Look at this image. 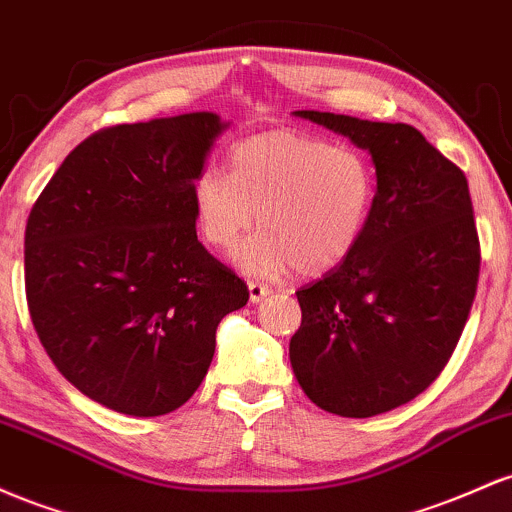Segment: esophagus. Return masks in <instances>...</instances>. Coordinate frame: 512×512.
<instances>
[{
    "label": "esophagus",
    "mask_w": 512,
    "mask_h": 512,
    "mask_svg": "<svg viewBox=\"0 0 512 512\" xmlns=\"http://www.w3.org/2000/svg\"><path fill=\"white\" fill-rule=\"evenodd\" d=\"M268 295H271V287L256 283V280H251V283H249V300L251 302H261L263 297H268Z\"/></svg>",
    "instance_id": "1"
}]
</instances>
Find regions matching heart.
I'll use <instances>...</instances> for the list:
<instances>
[{
  "mask_svg": "<svg viewBox=\"0 0 512 512\" xmlns=\"http://www.w3.org/2000/svg\"><path fill=\"white\" fill-rule=\"evenodd\" d=\"M377 203L375 166L358 149L307 130L278 128L241 137L227 152V174L205 169L191 183L200 237L232 254L249 273L317 278L336 271L363 241Z\"/></svg>",
  "mask_w": 512,
  "mask_h": 512,
  "instance_id": "b5f03b06",
  "label": "heart"
}]
</instances>
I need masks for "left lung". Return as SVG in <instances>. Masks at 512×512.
I'll use <instances>...</instances> for the list:
<instances>
[{
  "label": "left lung",
  "instance_id": "obj_1",
  "mask_svg": "<svg viewBox=\"0 0 512 512\" xmlns=\"http://www.w3.org/2000/svg\"><path fill=\"white\" fill-rule=\"evenodd\" d=\"M297 116L372 154L377 203L355 254L302 285L290 363L319 409L346 418L392 411L438 380L479 283L481 246L467 176L406 123Z\"/></svg>",
  "mask_w": 512,
  "mask_h": 512
}]
</instances>
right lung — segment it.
I'll return each mask as SVG.
<instances>
[{"label":"right lung","mask_w":512,"mask_h":512,"mask_svg":"<svg viewBox=\"0 0 512 512\" xmlns=\"http://www.w3.org/2000/svg\"><path fill=\"white\" fill-rule=\"evenodd\" d=\"M225 125L183 113L113 125L67 154L26 225V300L57 370L128 416L191 399L217 324L249 287L198 241L191 183Z\"/></svg>","instance_id":"obj_1"}]
</instances>
